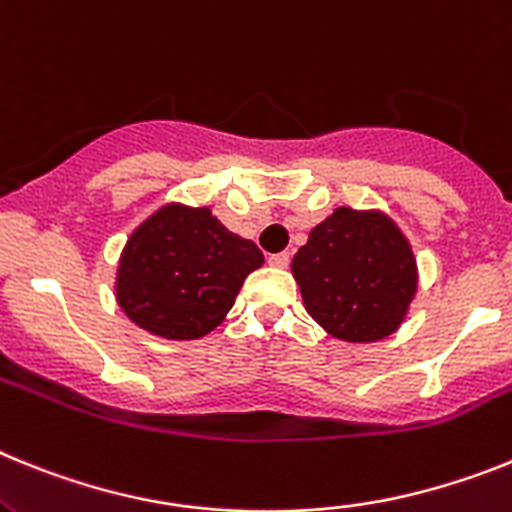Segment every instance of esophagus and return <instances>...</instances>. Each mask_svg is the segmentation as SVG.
<instances>
[{
  "mask_svg": "<svg viewBox=\"0 0 512 512\" xmlns=\"http://www.w3.org/2000/svg\"><path fill=\"white\" fill-rule=\"evenodd\" d=\"M268 262L273 268H288L291 265V255L288 252H275V255L268 257Z\"/></svg>",
  "mask_w": 512,
  "mask_h": 512,
  "instance_id": "esophagus-1",
  "label": "esophagus"
}]
</instances>
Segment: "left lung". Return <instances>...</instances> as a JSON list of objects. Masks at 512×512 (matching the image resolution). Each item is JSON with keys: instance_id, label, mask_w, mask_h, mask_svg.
Instances as JSON below:
<instances>
[{"instance_id": "8db88e82", "label": "left lung", "mask_w": 512, "mask_h": 512, "mask_svg": "<svg viewBox=\"0 0 512 512\" xmlns=\"http://www.w3.org/2000/svg\"><path fill=\"white\" fill-rule=\"evenodd\" d=\"M291 270L306 311L332 337L373 342L391 335L417 288L410 244L379 213L337 208L314 226Z\"/></svg>"}]
</instances>
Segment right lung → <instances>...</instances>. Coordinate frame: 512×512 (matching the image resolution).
I'll return each mask as SVG.
<instances>
[{"instance_id": "add662e5", "label": "right lung", "mask_w": 512, "mask_h": 512, "mask_svg": "<svg viewBox=\"0 0 512 512\" xmlns=\"http://www.w3.org/2000/svg\"><path fill=\"white\" fill-rule=\"evenodd\" d=\"M265 262L208 208L167 206L133 231L118 265V304L151 335L195 340L221 324L244 278Z\"/></svg>"}]
</instances>
